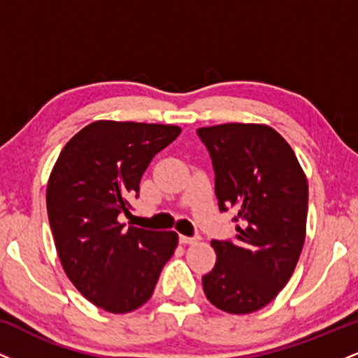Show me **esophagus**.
I'll list each match as a JSON object with an SVG mask.
<instances>
[{"instance_id": "esophagus-1", "label": "esophagus", "mask_w": 358, "mask_h": 358, "mask_svg": "<svg viewBox=\"0 0 358 358\" xmlns=\"http://www.w3.org/2000/svg\"><path fill=\"white\" fill-rule=\"evenodd\" d=\"M178 241L182 242V244H193V242L199 241V237H188V236H180Z\"/></svg>"}]
</instances>
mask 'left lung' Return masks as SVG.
<instances>
[{
  "instance_id": "obj_1",
  "label": "left lung",
  "mask_w": 358,
  "mask_h": 358,
  "mask_svg": "<svg viewBox=\"0 0 358 358\" xmlns=\"http://www.w3.org/2000/svg\"><path fill=\"white\" fill-rule=\"evenodd\" d=\"M210 155L220 212L236 210V237L212 241L217 262L205 296L234 315L261 310L289 281L305 244L308 183L296 155L273 127L196 129Z\"/></svg>"
}]
</instances>
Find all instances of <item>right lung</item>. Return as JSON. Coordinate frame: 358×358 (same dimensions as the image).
Here are the masks:
<instances>
[{"mask_svg": "<svg viewBox=\"0 0 358 358\" xmlns=\"http://www.w3.org/2000/svg\"><path fill=\"white\" fill-rule=\"evenodd\" d=\"M180 127L97 121L65 145L47 188L48 222L72 285L109 313H129L153 294L178 236L124 227L151 159Z\"/></svg>", "mask_w": 358, "mask_h": 358, "instance_id": "obj_1", "label": "right lung"}]
</instances>
